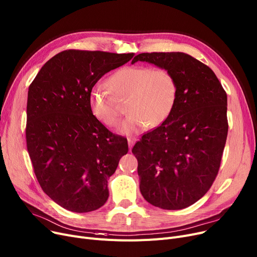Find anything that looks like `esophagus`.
Wrapping results in <instances>:
<instances>
[{
	"mask_svg": "<svg viewBox=\"0 0 257 257\" xmlns=\"http://www.w3.org/2000/svg\"><path fill=\"white\" fill-rule=\"evenodd\" d=\"M137 140L136 139H128V146H129V150L132 149V147L136 144Z\"/></svg>",
	"mask_w": 257,
	"mask_h": 257,
	"instance_id": "esophagus-1",
	"label": "esophagus"
}]
</instances>
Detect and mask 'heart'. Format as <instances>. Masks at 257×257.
<instances>
[{"instance_id":"heart-1","label":"heart","mask_w":257,"mask_h":257,"mask_svg":"<svg viewBox=\"0 0 257 257\" xmlns=\"http://www.w3.org/2000/svg\"><path fill=\"white\" fill-rule=\"evenodd\" d=\"M111 93L103 86L89 92L91 112L106 126H115L120 118L117 101L128 99L129 112L118 127V132L133 136L144 131L148 125L156 127L172 112L177 99V83L167 69L149 66H125L107 81Z\"/></svg>"}]
</instances>
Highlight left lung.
I'll return each mask as SVG.
<instances>
[{
  "label": "left lung",
  "mask_w": 257,
  "mask_h": 257,
  "mask_svg": "<svg viewBox=\"0 0 257 257\" xmlns=\"http://www.w3.org/2000/svg\"><path fill=\"white\" fill-rule=\"evenodd\" d=\"M176 79L177 99L159 127L144 134L132 153L140 190L150 204L183 209L203 197L217 177L226 144L227 94L211 69L181 52L142 53Z\"/></svg>",
  "instance_id": "8db88e82"
}]
</instances>
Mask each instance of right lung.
<instances>
[{
    "mask_svg": "<svg viewBox=\"0 0 257 257\" xmlns=\"http://www.w3.org/2000/svg\"><path fill=\"white\" fill-rule=\"evenodd\" d=\"M134 54L67 50L52 57L29 86L27 149L43 191L61 207L89 212L109 196L107 180L128 144L93 115L89 92Z\"/></svg>",
    "mask_w": 257,
    "mask_h": 257,
    "instance_id": "right-lung-1",
    "label": "right lung"
}]
</instances>
